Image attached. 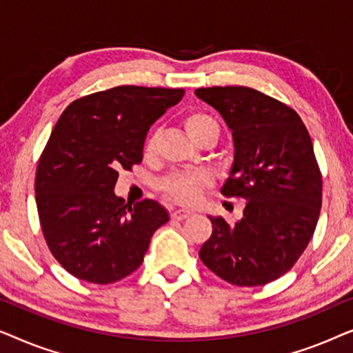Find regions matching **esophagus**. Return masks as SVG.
<instances>
[{
	"label": "esophagus",
	"instance_id": "1",
	"mask_svg": "<svg viewBox=\"0 0 353 353\" xmlns=\"http://www.w3.org/2000/svg\"><path fill=\"white\" fill-rule=\"evenodd\" d=\"M191 215H192V212L191 210H185V209H176V210H173L172 214H170L172 220H185V219H188V216H191Z\"/></svg>",
	"mask_w": 353,
	"mask_h": 353
}]
</instances>
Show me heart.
<instances>
[{
  "label": "heart",
  "instance_id": "b5f03b06",
  "mask_svg": "<svg viewBox=\"0 0 353 353\" xmlns=\"http://www.w3.org/2000/svg\"><path fill=\"white\" fill-rule=\"evenodd\" d=\"M185 128L190 137L199 143L207 137L219 139L220 127L212 115L205 112H191L185 117ZM157 146V133H152L144 144V152L152 154ZM209 178L202 173H173L162 181V191L168 199L178 204H194L201 197V192L209 186Z\"/></svg>",
  "mask_w": 353,
  "mask_h": 353
}]
</instances>
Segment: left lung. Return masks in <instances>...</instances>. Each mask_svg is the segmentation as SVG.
Instances as JSON below:
<instances>
[{
  "label": "left lung",
  "mask_w": 353,
  "mask_h": 353,
  "mask_svg": "<svg viewBox=\"0 0 353 353\" xmlns=\"http://www.w3.org/2000/svg\"><path fill=\"white\" fill-rule=\"evenodd\" d=\"M194 93L233 132L234 161L221 194L245 201L238 223L209 216L212 236L199 257L234 286L272 283L294 267L320 216L323 183L310 134L296 110L254 88Z\"/></svg>",
  "instance_id": "left-lung-1"
}]
</instances>
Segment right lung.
<instances>
[{"mask_svg": "<svg viewBox=\"0 0 353 353\" xmlns=\"http://www.w3.org/2000/svg\"><path fill=\"white\" fill-rule=\"evenodd\" d=\"M183 88L122 85L67 105L37 167L35 199L54 259L81 281L110 284L143 263L168 214L156 201L125 204L120 170L143 161L151 125L180 103Z\"/></svg>", "mask_w": 353, "mask_h": 353, "instance_id": "obj_1", "label": "right lung"}]
</instances>
